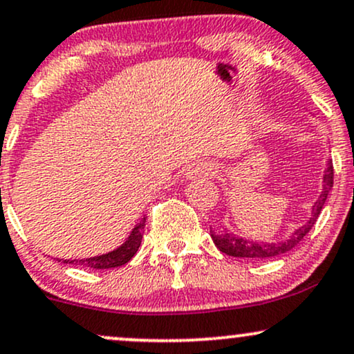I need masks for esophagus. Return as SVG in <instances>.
<instances>
[{
  "label": "esophagus",
  "mask_w": 354,
  "mask_h": 354,
  "mask_svg": "<svg viewBox=\"0 0 354 354\" xmlns=\"http://www.w3.org/2000/svg\"><path fill=\"white\" fill-rule=\"evenodd\" d=\"M214 173V168H212L211 163H207V161H201V163H196L193 168H191V171H188V176L189 178H204V176H211V174Z\"/></svg>",
  "instance_id": "obj_1"
}]
</instances>
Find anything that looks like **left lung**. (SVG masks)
Instances as JSON below:
<instances>
[{
  "label": "left lung",
  "mask_w": 354,
  "mask_h": 354,
  "mask_svg": "<svg viewBox=\"0 0 354 354\" xmlns=\"http://www.w3.org/2000/svg\"><path fill=\"white\" fill-rule=\"evenodd\" d=\"M333 188V163L328 161L325 171H323L322 178V191L318 194V198L315 199L312 206V214L306 219V223L299 225L297 229L288 234L283 241L279 242H262V241H252L249 237H241L237 234H234L231 229L221 225L219 229H211V237L214 241V244L221 252L231 255V257H241V259H269L275 257V255H282L288 250H292L293 247L299 245L300 241L304 239L306 234L310 232V229L313 227V224L317 223L318 216H320L323 204H325L328 193Z\"/></svg>",
  "instance_id": "left-lung-1"
}]
</instances>
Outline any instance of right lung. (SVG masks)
Masks as SVG:
<instances>
[{"instance_id":"obj_1","label":"right lung","mask_w":354,"mask_h":354,"mask_svg":"<svg viewBox=\"0 0 354 354\" xmlns=\"http://www.w3.org/2000/svg\"><path fill=\"white\" fill-rule=\"evenodd\" d=\"M143 227H145V216L138 223L135 224V227L131 229L130 236L127 237V241L123 242L122 245H118L117 249L110 250L107 254L102 255H93V257H87V259H57L59 262L64 263H72V266H80V267H87V269H113V267H120L123 263H127L131 257L136 254L140 244H142V237H143Z\"/></svg>"}]
</instances>
